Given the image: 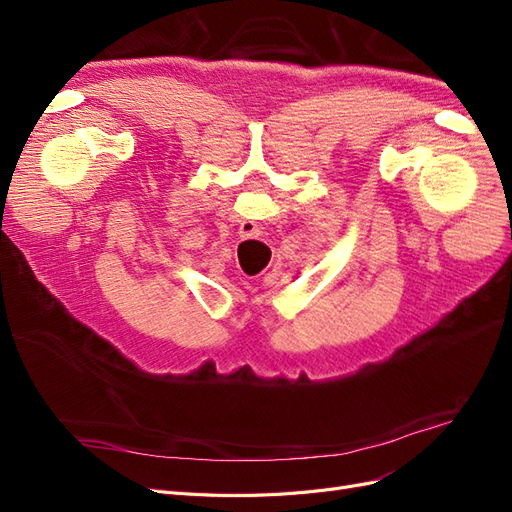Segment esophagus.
<instances>
[{
	"mask_svg": "<svg viewBox=\"0 0 512 512\" xmlns=\"http://www.w3.org/2000/svg\"><path fill=\"white\" fill-rule=\"evenodd\" d=\"M260 235H262V230H260V226L256 222H250V220L241 222V226H239V237L241 239H256Z\"/></svg>",
	"mask_w": 512,
	"mask_h": 512,
	"instance_id": "esophagus-1",
	"label": "esophagus"
}]
</instances>
